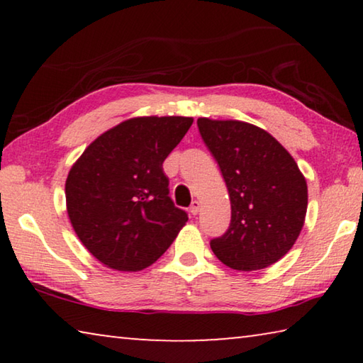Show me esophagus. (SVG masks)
Instances as JSON below:
<instances>
[{
	"label": "esophagus",
	"mask_w": 363,
	"mask_h": 363,
	"mask_svg": "<svg viewBox=\"0 0 363 363\" xmlns=\"http://www.w3.org/2000/svg\"><path fill=\"white\" fill-rule=\"evenodd\" d=\"M199 211H200V201H192V205H190V213L194 214H199Z\"/></svg>",
	"instance_id": "obj_1"
}]
</instances>
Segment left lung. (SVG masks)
<instances>
[{
  "label": "left lung",
  "instance_id": "8db88e82",
  "mask_svg": "<svg viewBox=\"0 0 363 363\" xmlns=\"http://www.w3.org/2000/svg\"><path fill=\"white\" fill-rule=\"evenodd\" d=\"M230 199V225L210 242L220 262L259 270L281 259L299 237L307 211V184L277 139L237 120H196Z\"/></svg>",
  "mask_w": 363,
  "mask_h": 363
}]
</instances>
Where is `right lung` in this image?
<instances>
[{
  "mask_svg": "<svg viewBox=\"0 0 363 363\" xmlns=\"http://www.w3.org/2000/svg\"><path fill=\"white\" fill-rule=\"evenodd\" d=\"M194 118L138 116L91 143L65 181L67 213L104 266L136 272L155 262L187 223L169 199L163 162Z\"/></svg>",
  "mask_w": 363,
  "mask_h": 363,
  "instance_id": "obj_1",
  "label": "right lung"
}]
</instances>
